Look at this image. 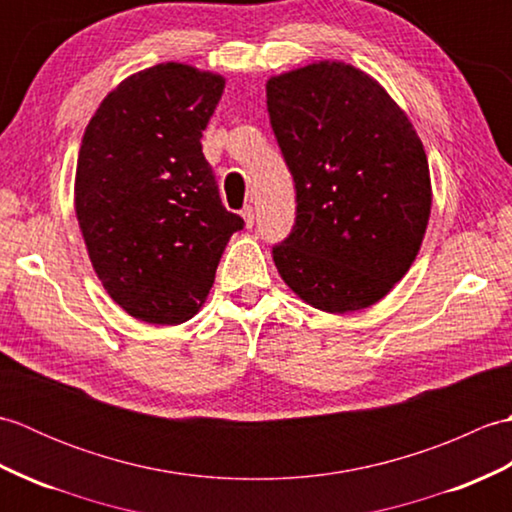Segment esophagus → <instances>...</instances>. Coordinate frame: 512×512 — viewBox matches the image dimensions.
<instances>
[{
    "mask_svg": "<svg viewBox=\"0 0 512 512\" xmlns=\"http://www.w3.org/2000/svg\"><path fill=\"white\" fill-rule=\"evenodd\" d=\"M242 217H244L246 228H253V224H255V209H253V206H246V209L242 211Z\"/></svg>",
    "mask_w": 512,
    "mask_h": 512,
    "instance_id": "34e87169",
    "label": "esophagus"
}]
</instances>
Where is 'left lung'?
<instances>
[{
	"label": "left lung",
	"mask_w": 512,
	"mask_h": 512,
	"mask_svg": "<svg viewBox=\"0 0 512 512\" xmlns=\"http://www.w3.org/2000/svg\"><path fill=\"white\" fill-rule=\"evenodd\" d=\"M270 125L297 189L292 233L273 248L308 306L347 314L407 275L431 215V176L405 110L374 76L314 61L266 81Z\"/></svg>",
	"instance_id": "left-lung-1"
}]
</instances>
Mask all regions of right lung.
I'll use <instances>...</instances> for the list:
<instances>
[{
    "label": "right lung",
    "mask_w": 512,
    "mask_h": 512,
    "mask_svg": "<svg viewBox=\"0 0 512 512\" xmlns=\"http://www.w3.org/2000/svg\"><path fill=\"white\" fill-rule=\"evenodd\" d=\"M224 85L222 74L158 63L118 83L85 127L76 220L105 292L138 321H189L244 226L222 206L200 143Z\"/></svg>",
    "instance_id": "add662e5"
}]
</instances>
